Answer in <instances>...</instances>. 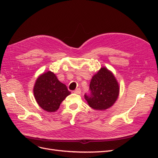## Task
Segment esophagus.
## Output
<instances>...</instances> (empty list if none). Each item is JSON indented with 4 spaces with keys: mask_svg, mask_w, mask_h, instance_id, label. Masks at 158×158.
Instances as JSON below:
<instances>
[{
    "mask_svg": "<svg viewBox=\"0 0 158 158\" xmlns=\"http://www.w3.org/2000/svg\"><path fill=\"white\" fill-rule=\"evenodd\" d=\"M74 93H75V94H80L81 93V89H80V88H77V89H76L74 91Z\"/></svg>",
    "mask_w": 158,
    "mask_h": 158,
    "instance_id": "1",
    "label": "esophagus"
}]
</instances>
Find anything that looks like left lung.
<instances>
[{
    "instance_id": "left-lung-1",
    "label": "left lung",
    "mask_w": 158,
    "mask_h": 158,
    "mask_svg": "<svg viewBox=\"0 0 158 158\" xmlns=\"http://www.w3.org/2000/svg\"><path fill=\"white\" fill-rule=\"evenodd\" d=\"M91 94L84 95L89 106L95 110L104 111L112 107L119 95V85L111 71L102 67L91 80Z\"/></svg>"
}]
</instances>
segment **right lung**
<instances>
[{"instance_id":"1","label":"right lung","mask_w":158,"mask_h":158,"mask_svg":"<svg viewBox=\"0 0 158 158\" xmlns=\"http://www.w3.org/2000/svg\"><path fill=\"white\" fill-rule=\"evenodd\" d=\"M33 94L38 105L45 111L52 113L59 109L62 102L70 92L53 73L48 71L37 78Z\"/></svg>"}]
</instances>
